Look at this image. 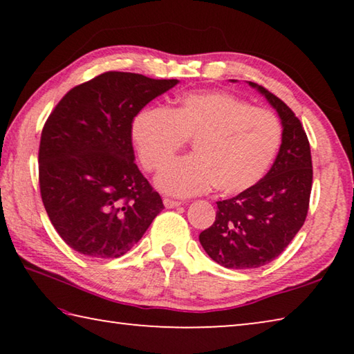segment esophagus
Segmentation results:
<instances>
[{
    "label": "esophagus",
    "instance_id": "obj_1",
    "mask_svg": "<svg viewBox=\"0 0 354 354\" xmlns=\"http://www.w3.org/2000/svg\"><path fill=\"white\" fill-rule=\"evenodd\" d=\"M164 205H165V207L173 209V207L181 206V201H176V200H171V198H164Z\"/></svg>",
    "mask_w": 354,
    "mask_h": 354
}]
</instances>
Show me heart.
<instances>
[{"label": "heart", "instance_id": "obj_1", "mask_svg": "<svg viewBox=\"0 0 354 354\" xmlns=\"http://www.w3.org/2000/svg\"><path fill=\"white\" fill-rule=\"evenodd\" d=\"M131 137L143 169L159 170L187 139L194 156L165 165L158 185L176 196L211 187L242 194L266 175L277 156L283 127L272 111L253 107L226 92H192L173 109L145 107L131 124Z\"/></svg>", "mask_w": 354, "mask_h": 354}]
</instances>
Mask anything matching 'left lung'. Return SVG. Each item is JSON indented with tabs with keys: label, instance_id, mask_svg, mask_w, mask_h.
Here are the masks:
<instances>
[{
	"label": "left lung",
	"instance_id": "1",
	"mask_svg": "<svg viewBox=\"0 0 354 354\" xmlns=\"http://www.w3.org/2000/svg\"><path fill=\"white\" fill-rule=\"evenodd\" d=\"M268 100L283 123V143L272 169L253 187L217 201L215 221L200 243L226 268H256L283 253L306 220L313 189V158L295 113L266 87L250 82Z\"/></svg>",
	"mask_w": 354,
	"mask_h": 354
}]
</instances>
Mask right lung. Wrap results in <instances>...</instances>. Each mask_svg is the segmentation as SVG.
Masks as SVG:
<instances>
[{
  "mask_svg": "<svg viewBox=\"0 0 354 354\" xmlns=\"http://www.w3.org/2000/svg\"><path fill=\"white\" fill-rule=\"evenodd\" d=\"M178 80L106 71L64 95L46 118L39 147L40 195L70 248L120 257L164 209L134 162L131 124Z\"/></svg>",
  "mask_w": 354,
  "mask_h": 354,
  "instance_id": "obj_1",
  "label": "right lung"
}]
</instances>
